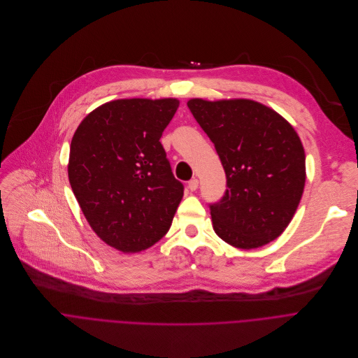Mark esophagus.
Returning <instances> with one entry per match:
<instances>
[{"label": "esophagus", "instance_id": "1", "mask_svg": "<svg viewBox=\"0 0 358 358\" xmlns=\"http://www.w3.org/2000/svg\"><path fill=\"white\" fill-rule=\"evenodd\" d=\"M187 187H189V190H190V192H194V190L199 187V180L193 178L192 180H189V183H187Z\"/></svg>", "mask_w": 358, "mask_h": 358}]
</instances>
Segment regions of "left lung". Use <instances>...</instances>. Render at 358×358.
Listing matches in <instances>:
<instances>
[{
    "mask_svg": "<svg viewBox=\"0 0 358 358\" xmlns=\"http://www.w3.org/2000/svg\"><path fill=\"white\" fill-rule=\"evenodd\" d=\"M187 107L227 178L223 199L210 204L214 231L241 250L278 238L294 217L306 180L305 150L295 128L248 99H190Z\"/></svg>",
    "mask_w": 358,
    "mask_h": 358,
    "instance_id": "left-lung-1",
    "label": "left lung"
}]
</instances>
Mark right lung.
I'll return each instance as SVG.
<instances>
[{
    "mask_svg": "<svg viewBox=\"0 0 358 358\" xmlns=\"http://www.w3.org/2000/svg\"><path fill=\"white\" fill-rule=\"evenodd\" d=\"M178 107V99L108 101L71 138V190L93 231L121 252L158 243L183 197L159 141Z\"/></svg>",
    "mask_w": 358,
    "mask_h": 358,
    "instance_id": "1",
    "label": "right lung"
}]
</instances>
